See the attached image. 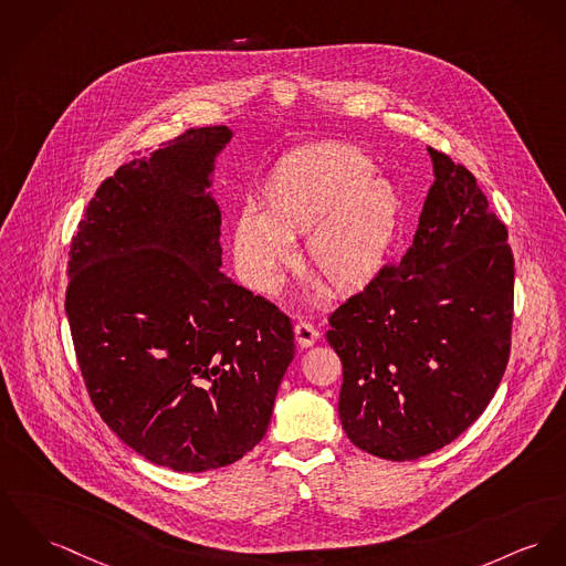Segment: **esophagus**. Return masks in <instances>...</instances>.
<instances>
[{"label":"esophagus","mask_w":566,"mask_h":566,"mask_svg":"<svg viewBox=\"0 0 566 566\" xmlns=\"http://www.w3.org/2000/svg\"><path fill=\"white\" fill-rule=\"evenodd\" d=\"M294 335H296V343L301 347H311L315 340L319 339V333L311 324H306V322H298L294 326Z\"/></svg>","instance_id":"esophagus-1"}]
</instances>
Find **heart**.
I'll return each instance as SVG.
<instances>
[{
  "mask_svg": "<svg viewBox=\"0 0 566 566\" xmlns=\"http://www.w3.org/2000/svg\"><path fill=\"white\" fill-rule=\"evenodd\" d=\"M262 214L242 210L231 253L255 292L279 290L302 235V260L333 292L354 294L376 281L388 260L401 201L367 154L317 144L283 156L260 190Z\"/></svg>",
  "mask_w": 566,
  "mask_h": 566,
  "instance_id": "obj_1",
  "label": "heart"
}]
</instances>
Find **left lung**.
Here are the masks:
<instances>
[{
	"instance_id": "1",
	"label": "left lung",
	"mask_w": 566,
	"mask_h": 566,
	"mask_svg": "<svg viewBox=\"0 0 566 566\" xmlns=\"http://www.w3.org/2000/svg\"><path fill=\"white\" fill-rule=\"evenodd\" d=\"M436 182L415 242L331 315L352 444L412 461L451 444L490 406L511 352L515 262L476 178L427 148Z\"/></svg>"
}]
</instances>
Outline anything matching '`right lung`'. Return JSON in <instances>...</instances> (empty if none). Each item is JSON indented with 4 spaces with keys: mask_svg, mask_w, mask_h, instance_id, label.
<instances>
[{
    "mask_svg": "<svg viewBox=\"0 0 566 566\" xmlns=\"http://www.w3.org/2000/svg\"><path fill=\"white\" fill-rule=\"evenodd\" d=\"M231 137L190 128L122 165L69 251L66 315L90 399L126 447L176 472L260 444L296 347L290 317L221 272L208 189Z\"/></svg>",
    "mask_w": 566,
    "mask_h": 566,
    "instance_id": "1",
    "label": "right lung"
}]
</instances>
